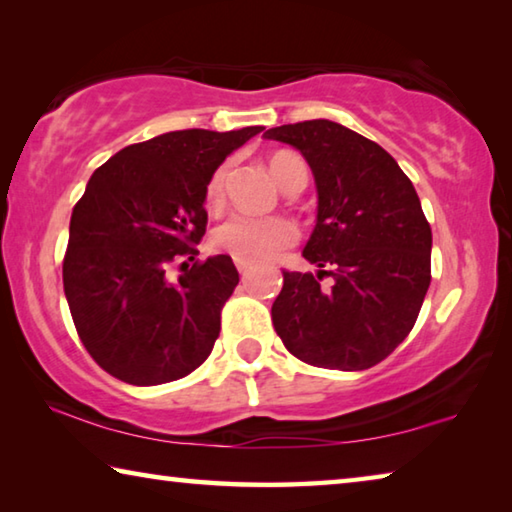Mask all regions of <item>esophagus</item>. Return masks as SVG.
Here are the masks:
<instances>
[{
	"instance_id": "34e87169",
	"label": "esophagus",
	"mask_w": 512,
	"mask_h": 512,
	"mask_svg": "<svg viewBox=\"0 0 512 512\" xmlns=\"http://www.w3.org/2000/svg\"><path fill=\"white\" fill-rule=\"evenodd\" d=\"M235 266H237V271L244 275V273H248V268H250V264L248 262H241V259H235Z\"/></svg>"
}]
</instances>
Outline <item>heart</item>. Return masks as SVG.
Returning <instances> with one entry per match:
<instances>
[{"label":"heart","mask_w":512,"mask_h":512,"mask_svg":"<svg viewBox=\"0 0 512 512\" xmlns=\"http://www.w3.org/2000/svg\"><path fill=\"white\" fill-rule=\"evenodd\" d=\"M273 178L284 192L300 183H307V164L296 153L280 151L268 160ZM230 164L223 162L216 167L205 185V201L210 207H221L225 201V180H228ZM298 241V230L284 216H250L230 214L228 219L216 225L212 232V244L221 253L255 264L266 262L282 250L291 248Z\"/></svg>","instance_id":"b5f03b06"}]
</instances>
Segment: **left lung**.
Here are the masks:
<instances>
[{
  "label": "left lung",
  "instance_id": "8db88e82",
  "mask_svg": "<svg viewBox=\"0 0 512 512\" xmlns=\"http://www.w3.org/2000/svg\"><path fill=\"white\" fill-rule=\"evenodd\" d=\"M314 171L318 221L305 259L282 271L273 325L293 357L316 368L366 370L384 361L418 320L431 282V228L409 176L377 142L327 119L268 128ZM323 274L332 290L319 291Z\"/></svg>",
  "mask_w": 512,
  "mask_h": 512
}]
</instances>
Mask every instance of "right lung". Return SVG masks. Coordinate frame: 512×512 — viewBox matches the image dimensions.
Masks as SVG:
<instances>
[{"mask_svg": "<svg viewBox=\"0 0 512 512\" xmlns=\"http://www.w3.org/2000/svg\"><path fill=\"white\" fill-rule=\"evenodd\" d=\"M262 131L164 133L92 173L69 221L63 287L81 343L108 375L158 386L210 357L239 273L228 255L196 259L207 228L205 185ZM173 263L184 273L176 283L166 275Z\"/></svg>", "mask_w": 512, "mask_h": 512, "instance_id": "obj_1", "label": "right lung"}]
</instances>
